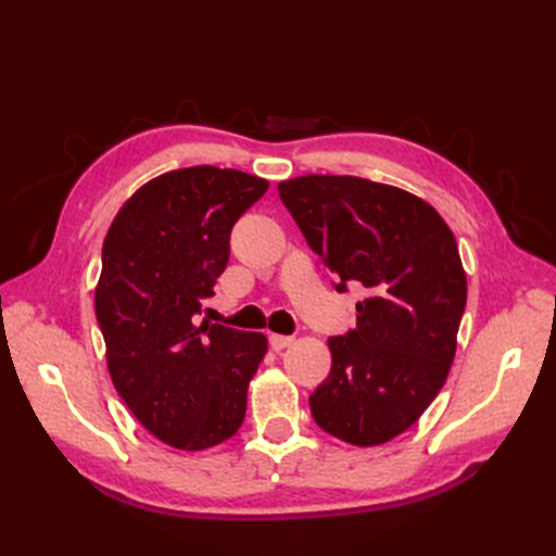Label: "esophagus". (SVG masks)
Masks as SVG:
<instances>
[{"label": "esophagus", "mask_w": 556, "mask_h": 556, "mask_svg": "<svg viewBox=\"0 0 556 556\" xmlns=\"http://www.w3.org/2000/svg\"><path fill=\"white\" fill-rule=\"evenodd\" d=\"M268 343H271V348H274L276 352H280V350H285V348H290V345L294 343V339H292V336L271 333V336H268Z\"/></svg>", "instance_id": "1"}]
</instances>
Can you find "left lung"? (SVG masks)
Masks as SVG:
<instances>
[{"mask_svg": "<svg viewBox=\"0 0 556 556\" xmlns=\"http://www.w3.org/2000/svg\"><path fill=\"white\" fill-rule=\"evenodd\" d=\"M278 194L336 290L366 294L357 327L329 339L313 419L350 445L392 441L439 396L457 350L466 274L454 233L427 201L366 178L299 176Z\"/></svg>", "mask_w": 556, "mask_h": 556, "instance_id": "8db88e82", "label": "left lung"}]
</instances>
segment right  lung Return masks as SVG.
<instances>
[{
    "mask_svg": "<svg viewBox=\"0 0 556 556\" xmlns=\"http://www.w3.org/2000/svg\"><path fill=\"white\" fill-rule=\"evenodd\" d=\"M264 178L217 166L162 174L134 192L102 248L94 313L117 394L162 443L206 450L245 417L264 333L199 325L229 262V233Z\"/></svg>",
    "mask_w": 556,
    "mask_h": 556,
    "instance_id": "obj_1",
    "label": "right lung"
}]
</instances>
